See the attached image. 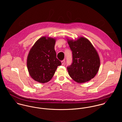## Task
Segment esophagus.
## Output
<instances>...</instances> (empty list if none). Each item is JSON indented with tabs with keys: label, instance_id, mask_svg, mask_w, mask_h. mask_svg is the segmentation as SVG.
<instances>
[{
	"label": "esophagus",
	"instance_id": "obj_1",
	"mask_svg": "<svg viewBox=\"0 0 122 122\" xmlns=\"http://www.w3.org/2000/svg\"><path fill=\"white\" fill-rule=\"evenodd\" d=\"M64 63H65V60H63V61H61V64H62V65H64Z\"/></svg>",
	"mask_w": 122,
	"mask_h": 122
}]
</instances>
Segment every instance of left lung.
Listing matches in <instances>:
<instances>
[{
    "label": "left lung",
    "mask_w": 122,
    "mask_h": 122,
    "mask_svg": "<svg viewBox=\"0 0 122 122\" xmlns=\"http://www.w3.org/2000/svg\"><path fill=\"white\" fill-rule=\"evenodd\" d=\"M67 40L73 57L72 63L67 68L70 76L78 83L90 81L96 76L100 68V59L97 51L85 37Z\"/></svg>",
    "instance_id": "left-lung-1"
}]
</instances>
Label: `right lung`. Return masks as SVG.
<instances>
[{
    "label": "right lung",
    "instance_id": "1",
    "mask_svg": "<svg viewBox=\"0 0 122 122\" xmlns=\"http://www.w3.org/2000/svg\"><path fill=\"white\" fill-rule=\"evenodd\" d=\"M55 38L42 36L30 49L27 60L30 76L36 81L45 83L52 78L57 67L61 64L56 58Z\"/></svg>",
    "mask_w": 122,
    "mask_h": 122
}]
</instances>
